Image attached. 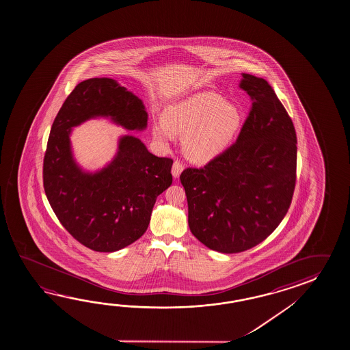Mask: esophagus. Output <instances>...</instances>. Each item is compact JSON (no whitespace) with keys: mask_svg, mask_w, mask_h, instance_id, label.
Here are the masks:
<instances>
[{"mask_svg":"<svg viewBox=\"0 0 350 350\" xmlns=\"http://www.w3.org/2000/svg\"><path fill=\"white\" fill-rule=\"evenodd\" d=\"M183 171V163L178 161V159H176L174 161V163H173V167H172V174H173V177L174 178H178L179 174L182 173Z\"/></svg>","mask_w":350,"mask_h":350,"instance_id":"34e87169","label":"esophagus"}]
</instances>
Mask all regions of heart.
Wrapping results in <instances>:
<instances>
[{"mask_svg": "<svg viewBox=\"0 0 350 350\" xmlns=\"http://www.w3.org/2000/svg\"><path fill=\"white\" fill-rule=\"evenodd\" d=\"M163 120L152 126L154 139L167 145L174 135L185 136L187 156L204 162L229 145L241 122V112L217 92H203L168 106Z\"/></svg>", "mask_w": 350, "mask_h": 350, "instance_id": "1", "label": "heart"}]
</instances>
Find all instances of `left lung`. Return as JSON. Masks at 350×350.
<instances>
[{"label": "left lung", "mask_w": 350, "mask_h": 350, "mask_svg": "<svg viewBox=\"0 0 350 350\" xmlns=\"http://www.w3.org/2000/svg\"><path fill=\"white\" fill-rule=\"evenodd\" d=\"M251 107L239 137L204 167L180 174L191 234L235 254L264 241L282 221L296 187L297 136L270 84L243 74Z\"/></svg>", "instance_id": "1"}]
</instances>
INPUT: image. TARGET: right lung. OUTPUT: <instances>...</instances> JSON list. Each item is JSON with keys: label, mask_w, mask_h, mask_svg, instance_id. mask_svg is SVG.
<instances>
[{"label": "right lung", "mask_w": 350, "mask_h": 350, "mask_svg": "<svg viewBox=\"0 0 350 350\" xmlns=\"http://www.w3.org/2000/svg\"><path fill=\"white\" fill-rule=\"evenodd\" d=\"M95 116H110L127 130L147 125L142 101L115 80L81 81L54 119L43 159V185L60 224L77 241L112 252L145 234L156 199L172 185L173 159L157 157L139 139L124 136L106 168L94 174L81 171L70 151V129Z\"/></svg>", "instance_id": "right-lung-1"}]
</instances>
